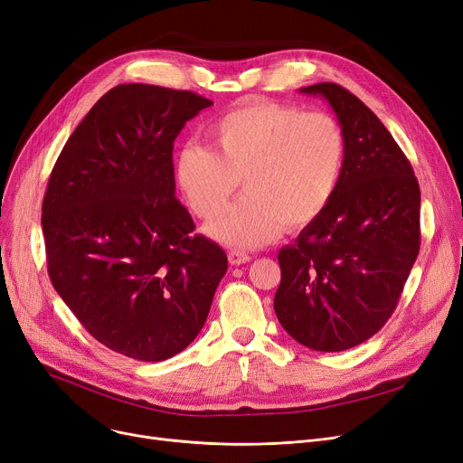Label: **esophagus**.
Masks as SVG:
<instances>
[{"mask_svg":"<svg viewBox=\"0 0 463 463\" xmlns=\"http://www.w3.org/2000/svg\"><path fill=\"white\" fill-rule=\"evenodd\" d=\"M251 260V255L246 253V251H241V250H231L229 251V263L231 265H242V263H248Z\"/></svg>","mask_w":463,"mask_h":463,"instance_id":"obj_1","label":"esophagus"}]
</instances>
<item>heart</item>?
<instances>
[{
    "label": "heart",
    "mask_w": 463,
    "mask_h": 463,
    "mask_svg": "<svg viewBox=\"0 0 463 463\" xmlns=\"http://www.w3.org/2000/svg\"><path fill=\"white\" fill-rule=\"evenodd\" d=\"M215 150L184 145L175 179L188 208L210 221L242 179L244 198L208 229L231 248L263 246L318 219L332 202L347 158L341 124L326 112L251 102L208 129Z\"/></svg>",
    "instance_id": "heart-1"
}]
</instances>
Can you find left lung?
<instances>
[{"mask_svg": "<svg viewBox=\"0 0 463 463\" xmlns=\"http://www.w3.org/2000/svg\"><path fill=\"white\" fill-rule=\"evenodd\" d=\"M301 93L328 100L347 158L328 208L279 251L275 313L298 344L335 353L361 345L395 311L420 251V184L361 99L330 81Z\"/></svg>", "mask_w": 463, "mask_h": 463, "instance_id": "left-lung-1", "label": "left lung"}]
</instances>
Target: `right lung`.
Instances as JSON below:
<instances>
[{
    "label": "right lung",
    "mask_w": 463,
    "mask_h": 463,
    "mask_svg": "<svg viewBox=\"0 0 463 463\" xmlns=\"http://www.w3.org/2000/svg\"><path fill=\"white\" fill-rule=\"evenodd\" d=\"M213 102L124 83L66 141L42 205L47 272L97 341L145 363L191 345L227 272L175 198L174 141Z\"/></svg>",
    "instance_id": "add662e5"
}]
</instances>
